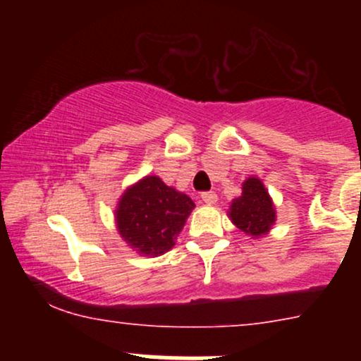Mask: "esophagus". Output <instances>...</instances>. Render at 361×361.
Listing matches in <instances>:
<instances>
[{"label": "esophagus", "instance_id": "esophagus-1", "mask_svg": "<svg viewBox=\"0 0 361 361\" xmlns=\"http://www.w3.org/2000/svg\"><path fill=\"white\" fill-rule=\"evenodd\" d=\"M202 200H204L205 204H209V205L217 204V193H215V192H204V193H202Z\"/></svg>", "mask_w": 361, "mask_h": 361}]
</instances>
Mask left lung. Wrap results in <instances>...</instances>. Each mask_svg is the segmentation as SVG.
Returning <instances> with one entry per match:
<instances>
[{"label": "left lung", "instance_id": "obj_1", "mask_svg": "<svg viewBox=\"0 0 361 361\" xmlns=\"http://www.w3.org/2000/svg\"><path fill=\"white\" fill-rule=\"evenodd\" d=\"M276 210L268 190L259 178H247L243 183L241 197L234 198L229 209L231 221L238 229L251 238L270 233L276 221Z\"/></svg>", "mask_w": 361, "mask_h": 361}]
</instances>
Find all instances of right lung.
<instances>
[{
    "mask_svg": "<svg viewBox=\"0 0 361 361\" xmlns=\"http://www.w3.org/2000/svg\"><path fill=\"white\" fill-rule=\"evenodd\" d=\"M195 204L159 176H146L120 197L115 222L118 234L142 256H159L175 246Z\"/></svg>",
    "mask_w": 361,
    "mask_h": 361,
    "instance_id": "right-lung-1",
    "label": "right lung"
}]
</instances>
